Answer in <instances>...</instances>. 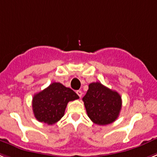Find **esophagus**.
<instances>
[{
    "mask_svg": "<svg viewBox=\"0 0 157 157\" xmlns=\"http://www.w3.org/2000/svg\"><path fill=\"white\" fill-rule=\"evenodd\" d=\"M77 95H78V96L80 98L81 97V96H82V92H81V91H80V90L77 91Z\"/></svg>",
    "mask_w": 157,
    "mask_h": 157,
    "instance_id": "esophagus-1",
    "label": "esophagus"
}]
</instances>
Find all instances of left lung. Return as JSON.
<instances>
[{"label":"left lung","mask_w":157,"mask_h":157,"mask_svg":"<svg viewBox=\"0 0 157 157\" xmlns=\"http://www.w3.org/2000/svg\"><path fill=\"white\" fill-rule=\"evenodd\" d=\"M82 100L90 119L100 126L114 122L122 108L121 95L100 82L91 83Z\"/></svg>","instance_id":"left-lung-1"}]
</instances>
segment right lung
<instances>
[{
	"mask_svg": "<svg viewBox=\"0 0 157 157\" xmlns=\"http://www.w3.org/2000/svg\"><path fill=\"white\" fill-rule=\"evenodd\" d=\"M77 99L79 96L71 88L54 82L34 95V115L39 122L53 125L64 116L68 103Z\"/></svg>",
	"mask_w": 157,
	"mask_h": 157,
	"instance_id": "1",
	"label": "right lung"
}]
</instances>
